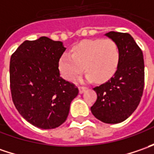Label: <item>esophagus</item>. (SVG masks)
<instances>
[{
    "label": "esophagus",
    "mask_w": 154,
    "mask_h": 154,
    "mask_svg": "<svg viewBox=\"0 0 154 154\" xmlns=\"http://www.w3.org/2000/svg\"><path fill=\"white\" fill-rule=\"evenodd\" d=\"M86 87H85V86H79V92H80V93H83V92L86 91Z\"/></svg>",
    "instance_id": "esophagus-1"
}]
</instances>
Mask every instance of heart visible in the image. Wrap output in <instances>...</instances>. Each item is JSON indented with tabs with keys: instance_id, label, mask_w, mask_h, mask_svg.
Wrapping results in <instances>:
<instances>
[{
	"instance_id": "1",
	"label": "heart",
	"mask_w": 154,
	"mask_h": 154,
	"mask_svg": "<svg viewBox=\"0 0 154 154\" xmlns=\"http://www.w3.org/2000/svg\"><path fill=\"white\" fill-rule=\"evenodd\" d=\"M120 62V49L113 39L98 38L82 41L75 45L71 54L64 53L59 60L62 75L72 80L86 70V80L103 82L116 73Z\"/></svg>"
}]
</instances>
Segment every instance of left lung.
<instances>
[{
  "label": "left lung",
  "mask_w": 154,
  "mask_h": 154,
  "mask_svg": "<svg viewBox=\"0 0 154 154\" xmlns=\"http://www.w3.org/2000/svg\"><path fill=\"white\" fill-rule=\"evenodd\" d=\"M120 49V62L114 75L93 89L97 100L91 107L92 115L105 123H119L136 109L144 89V59L142 51L128 33L105 34Z\"/></svg>",
  "instance_id": "left-lung-1"
}]
</instances>
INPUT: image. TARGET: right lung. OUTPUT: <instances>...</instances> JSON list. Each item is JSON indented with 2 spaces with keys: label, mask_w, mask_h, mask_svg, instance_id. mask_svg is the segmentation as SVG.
<instances>
[{
  "label": "right lung",
  "mask_w": 154,
  "mask_h": 154,
  "mask_svg": "<svg viewBox=\"0 0 154 154\" xmlns=\"http://www.w3.org/2000/svg\"><path fill=\"white\" fill-rule=\"evenodd\" d=\"M65 50L62 42L41 37L25 41L11 56L13 102L35 127L51 129L62 125L79 93L77 86L60 76L59 60Z\"/></svg>",
  "instance_id": "1"
}]
</instances>
